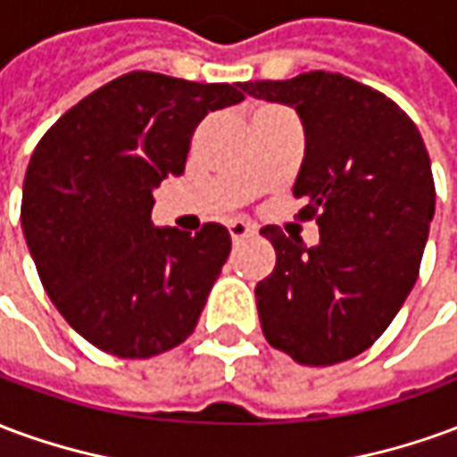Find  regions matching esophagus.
Returning a JSON list of instances; mask_svg holds the SVG:
<instances>
[{
	"label": "esophagus",
	"mask_w": 457,
	"mask_h": 457,
	"mask_svg": "<svg viewBox=\"0 0 457 457\" xmlns=\"http://www.w3.org/2000/svg\"><path fill=\"white\" fill-rule=\"evenodd\" d=\"M228 229H229V237H232V242H242V239H247L254 235V228H252L249 222H242V220L229 222Z\"/></svg>",
	"instance_id": "1"
}]
</instances>
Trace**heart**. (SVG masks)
<instances>
[{
	"label": "heart",
	"mask_w": 457,
	"mask_h": 457,
	"mask_svg": "<svg viewBox=\"0 0 457 457\" xmlns=\"http://www.w3.org/2000/svg\"><path fill=\"white\" fill-rule=\"evenodd\" d=\"M259 110H267V107H259Z\"/></svg>",
	"instance_id": "obj_1"
}]
</instances>
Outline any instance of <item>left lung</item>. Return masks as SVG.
<instances>
[{
    "label": "left lung",
    "instance_id": "1",
    "mask_svg": "<svg viewBox=\"0 0 457 457\" xmlns=\"http://www.w3.org/2000/svg\"><path fill=\"white\" fill-rule=\"evenodd\" d=\"M242 90L296 110L306 137L298 218L320 229L306 247L262 228L277 249V267L254 288L264 337L301 364L350 360L382 336L416 284L436 212L428 151L399 104L340 73Z\"/></svg>",
    "mask_w": 457,
    "mask_h": 457
}]
</instances>
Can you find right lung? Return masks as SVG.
I'll return each instance as SVG.
<instances>
[{"label":"right lung","instance_id":"obj_1","mask_svg":"<svg viewBox=\"0 0 457 457\" xmlns=\"http://www.w3.org/2000/svg\"><path fill=\"white\" fill-rule=\"evenodd\" d=\"M239 83L127 73L55 121L29 161L21 228L46 294L80 336L117 357H151L193 333L232 249L218 222L159 228L154 190L186 169L208 112Z\"/></svg>","mask_w":457,"mask_h":457}]
</instances>
